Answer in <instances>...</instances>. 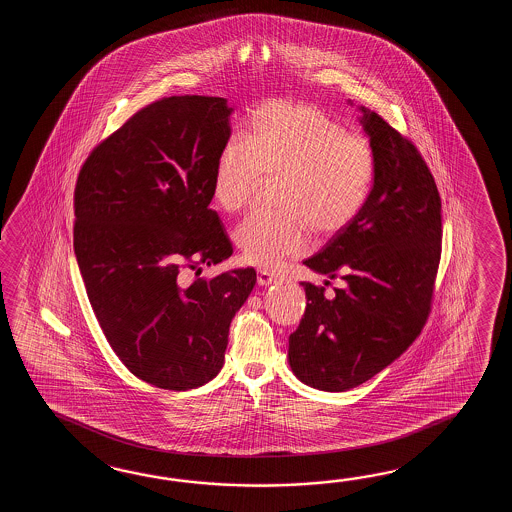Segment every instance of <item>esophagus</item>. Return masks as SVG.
Segmentation results:
<instances>
[{"instance_id": "esophagus-1", "label": "esophagus", "mask_w": 512, "mask_h": 512, "mask_svg": "<svg viewBox=\"0 0 512 512\" xmlns=\"http://www.w3.org/2000/svg\"><path fill=\"white\" fill-rule=\"evenodd\" d=\"M280 280L278 278V274H274V272L271 271H265V269H260L258 271V285H272V283H276Z\"/></svg>"}]
</instances>
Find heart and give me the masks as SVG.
Listing matches in <instances>:
<instances>
[{
	"label": "heart",
	"instance_id": "1",
	"mask_svg": "<svg viewBox=\"0 0 512 512\" xmlns=\"http://www.w3.org/2000/svg\"><path fill=\"white\" fill-rule=\"evenodd\" d=\"M274 174V199L282 208L251 214L234 230L241 256L263 267L302 254L311 229L320 236L346 229L370 197L375 155L362 135L344 131L313 104L272 100L252 113L243 144L221 148L212 199L234 214L249 203L261 175Z\"/></svg>",
	"mask_w": 512,
	"mask_h": 512
}]
</instances>
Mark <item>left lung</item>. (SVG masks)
<instances>
[{
	"label": "left lung",
	"mask_w": 512,
	"mask_h": 512,
	"mask_svg": "<svg viewBox=\"0 0 512 512\" xmlns=\"http://www.w3.org/2000/svg\"><path fill=\"white\" fill-rule=\"evenodd\" d=\"M359 111L375 155L370 197L304 261L342 285L327 298L324 285L300 283L307 307L289 337L291 370L322 392L370 381L419 337L441 258V197L421 153L375 111Z\"/></svg>",
	"instance_id": "8db88e82"
}]
</instances>
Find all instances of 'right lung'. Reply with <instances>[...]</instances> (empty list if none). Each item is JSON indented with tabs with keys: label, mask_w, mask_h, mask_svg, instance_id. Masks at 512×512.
I'll use <instances>...</instances> for the list:
<instances>
[{
	"label": "right lung",
	"mask_w": 512,
	"mask_h": 512,
	"mask_svg": "<svg viewBox=\"0 0 512 512\" xmlns=\"http://www.w3.org/2000/svg\"><path fill=\"white\" fill-rule=\"evenodd\" d=\"M227 98L168 97L135 113L87 157L75 188V256L109 346L141 381L185 392L223 368L256 271L183 287V269L229 260L212 174L230 139Z\"/></svg>",
	"instance_id": "1"
}]
</instances>
